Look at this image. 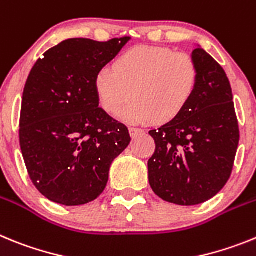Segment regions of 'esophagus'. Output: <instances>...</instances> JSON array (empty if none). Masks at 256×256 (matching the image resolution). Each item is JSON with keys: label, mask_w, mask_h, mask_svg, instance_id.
<instances>
[{"label": "esophagus", "mask_w": 256, "mask_h": 256, "mask_svg": "<svg viewBox=\"0 0 256 256\" xmlns=\"http://www.w3.org/2000/svg\"><path fill=\"white\" fill-rule=\"evenodd\" d=\"M128 130H130L131 136H136V135L143 134V132H144L143 128H135V126H130V128H128Z\"/></svg>", "instance_id": "obj_1"}]
</instances>
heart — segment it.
I'll list each match as a JSON object with an SVG mask.
<instances>
[{
	"label": "heart",
	"mask_w": 256,
	"mask_h": 256,
	"mask_svg": "<svg viewBox=\"0 0 256 256\" xmlns=\"http://www.w3.org/2000/svg\"><path fill=\"white\" fill-rule=\"evenodd\" d=\"M116 70L103 66L95 77V88L103 110L122 112L132 122H168L180 114L197 86L198 70L193 58L164 46H136L122 52Z\"/></svg>",
	"instance_id": "heart-1"
}]
</instances>
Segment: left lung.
Returning <instances> with one entry per match:
<instances>
[{
	"label": "left lung",
	"mask_w": 256,
	"mask_h": 256,
	"mask_svg": "<svg viewBox=\"0 0 256 256\" xmlns=\"http://www.w3.org/2000/svg\"><path fill=\"white\" fill-rule=\"evenodd\" d=\"M198 80L183 112L150 131L156 150L148 161L153 192L176 205L212 198L230 179L240 128L230 80L220 64L197 48Z\"/></svg>",
	"instance_id": "1"
}]
</instances>
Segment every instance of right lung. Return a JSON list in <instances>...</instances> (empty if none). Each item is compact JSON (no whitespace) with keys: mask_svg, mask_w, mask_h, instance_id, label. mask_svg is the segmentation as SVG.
<instances>
[{"mask_svg":"<svg viewBox=\"0 0 256 256\" xmlns=\"http://www.w3.org/2000/svg\"><path fill=\"white\" fill-rule=\"evenodd\" d=\"M130 37L70 38L36 62L22 99L19 142L30 180L50 201L85 205L103 193L128 130L99 106L95 77Z\"/></svg>","mask_w":256,"mask_h":256,"instance_id":"add662e5","label":"right lung"}]
</instances>
